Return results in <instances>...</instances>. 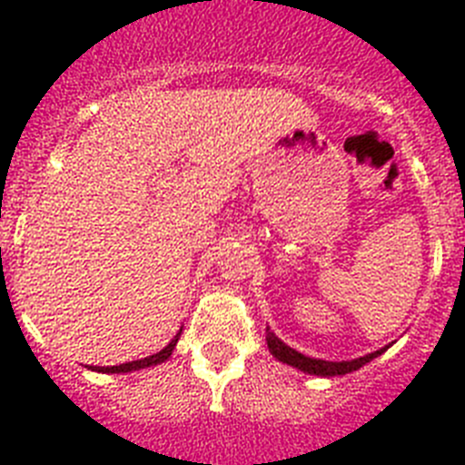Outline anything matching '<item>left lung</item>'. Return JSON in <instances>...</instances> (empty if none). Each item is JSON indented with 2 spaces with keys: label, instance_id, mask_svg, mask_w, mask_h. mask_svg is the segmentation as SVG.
<instances>
[{
  "label": "left lung",
  "instance_id": "8db88e82",
  "mask_svg": "<svg viewBox=\"0 0 465 465\" xmlns=\"http://www.w3.org/2000/svg\"><path fill=\"white\" fill-rule=\"evenodd\" d=\"M266 342H269L271 354H273L278 361L287 363V366L299 368V371H303V373L322 375V378H333V375H345V373H352V371H359L363 363L373 361L375 357H380V354L387 350V347H382V350H378V352H371V354H366V357L352 359V361H324V359L305 357V354L296 352L294 347L284 345V342L280 341L273 331H271L269 326H266Z\"/></svg>",
  "mask_w": 465,
  "mask_h": 465
}]
</instances>
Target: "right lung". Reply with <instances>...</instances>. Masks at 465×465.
<instances>
[{"instance_id": "add662e5", "label": "right lung", "mask_w": 465, "mask_h": 465, "mask_svg": "<svg viewBox=\"0 0 465 465\" xmlns=\"http://www.w3.org/2000/svg\"><path fill=\"white\" fill-rule=\"evenodd\" d=\"M183 331V329H181ZM178 338H181V333H175L173 341L169 342V345L164 347V350H160L157 354H153V357H145V359H139V361H129V363H120V366H94L92 371H97V373H132V371H141V368H148V366H157V363L166 361V359L171 357V352H173L175 342H178Z\"/></svg>"}]
</instances>
